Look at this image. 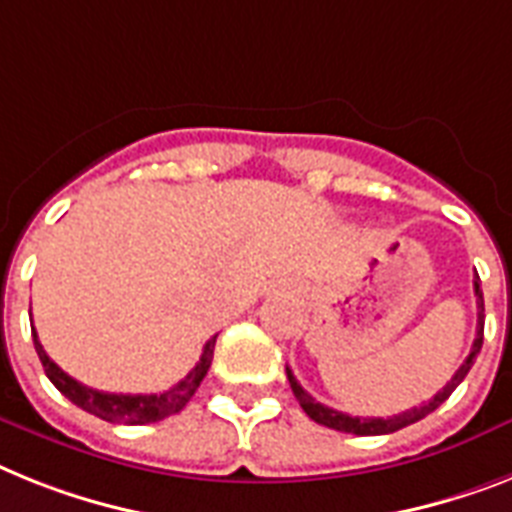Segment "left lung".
I'll return each instance as SVG.
<instances>
[{"instance_id": "left-lung-1", "label": "left lung", "mask_w": 512, "mask_h": 512, "mask_svg": "<svg viewBox=\"0 0 512 512\" xmlns=\"http://www.w3.org/2000/svg\"><path fill=\"white\" fill-rule=\"evenodd\" d=\"M474 293H476V303H479V322H476V340H474V345H471V353L466 356V361L460 363V369L455 371V377L450 379V382H447L445 387H442V390H439L432 400H429V403L418 405V408H411V411H403V413H398V416H390V418L348 416V413L335 411V408H327V405L316 403V400L311 398L306 390H303L301 384H298V379L293 377V371L285 369L287 379H290V387H293V395L298 398V403H301V408L306 411V416L314 418L316 424H324V426H329V429H337V432L358 434V437H371V434L398 432V429H403V426L416 424V421H421V418L429 416L432 411H437L439 405L445 403V400L453 395L455 387H458V384L466 379V374L471 371V366H474L476 356H479L481 342H484V295H481V287H479V274L474 277Z\"/></svg>"}]
</instances>
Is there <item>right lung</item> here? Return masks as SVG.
I'll use <instances>...</instances> for the list:
<instances>
[{
  "mask_svg": "<svg viewBox=\"0 0 512 512\" xmlns=\"http://www.w3.org/2000/svg\"><path fill=\"white\" fill-rule=\"evenodd\" d=\"M33 329V327H31ZM214 342L217 335L211 337L204 345V353H201V361L196 363V369L190 371L188 377L180 379L175 387H170L167 392H159V395H114V392H99L91 390L86 384H80L78 379H73L70 374L59 369L52 358L46 356L44 345L38 342L36 329H33V345H36V353L44 363V371L49 382L57 387L62 395H65L70 403H75L83 411L94 413V416L104 418V421H112V424H154V421H162V418L172 416V413L183 411L185 403L193 398V392L198 390V384L204 382L206 371L211 366V358H214Z\"/></svg>",
  "mask_w": 512,
  "mask_h": 512,
  "instance_id": "obj_1",
  "label": "right lung"
}]
</instances>
